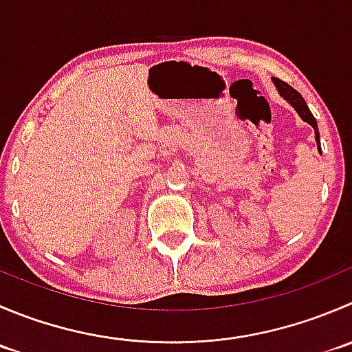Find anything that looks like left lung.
I'll list each match as a JSON object with an SVG mask.
<instances>
[{
    "label": "left lung",
    "instance_id": "left-lung-1",
    "mask_svg": "<svg viewBox=\"0 0 352 352\" xmlns=\"http://www.w3.org/2000/svg\"><path fill=\"white\" fill-rule=\"evenodd\" d=\"M274 84L275 87H277L278 94L280 96H284L285 101H289V103L294 107V110L298 111L299 117L302 118L305 122H308L309 125H311L313 129H315V139H316V146H318V153H322V148H320V134H318V125H316V120L315 117H313V113L309 111L308 104H306V101L302 100L301 94L298 93V91L294 89V87H291V85L287 84V82L280 80V78L274 77Z\"/></svg>",
    "mask_w": 352,
    "mask_h": 352
}]
</instances>
